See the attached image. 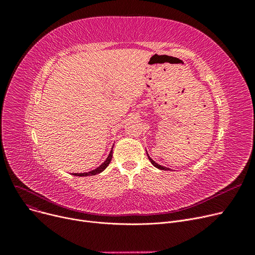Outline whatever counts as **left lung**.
<instances>
[{
	"label": "left lung",
	"mask_w": 255,
	"mask_h": 255,
	"mask_svg": "<svg viewBox=\"0 0 255 255\" xmlns=\"http://www.w3.org/2000/svg\"><path fill=\"white\" fill-rule=\"evenodd\" d=\"M146 155H148V158H149V160H150V161H151V163L155 166V167H157V168H159V169H161V170H168L169 168L168 167H165V166H162V165H160V164H158V163H156L155 161H154V160L149 156V154L148 153H146Z\"/></svg>",
	"instance_id": "left-lung-1"
}]
</instances>
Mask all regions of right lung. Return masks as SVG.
I'll return each mask as SVG.
<instances>
[{
    "label": "right lung",
    "instance_id": "right-lung-1",
    "mask_svg": "<svg viewBox=\"0 0 255 255\" xmlns=\"http://www.w3.org/2000/svg\"><path fill=\"white\" fill-rule=\"evenodd\" d=\"M112 158H113V148H112V150H111V152H110V154H109V156H107V158H106V160L105 161L100 165V166H98L97 168H95V169H93V170H91V171H89V172H80V173H72L73 176H77V177H88V176H95V175H97V173H100V172H102L107 166H109V164L111 163V161H112Z\"/></svg>",
    "mask_w": 255,
    "mask_h": 255
}]
</instances>
